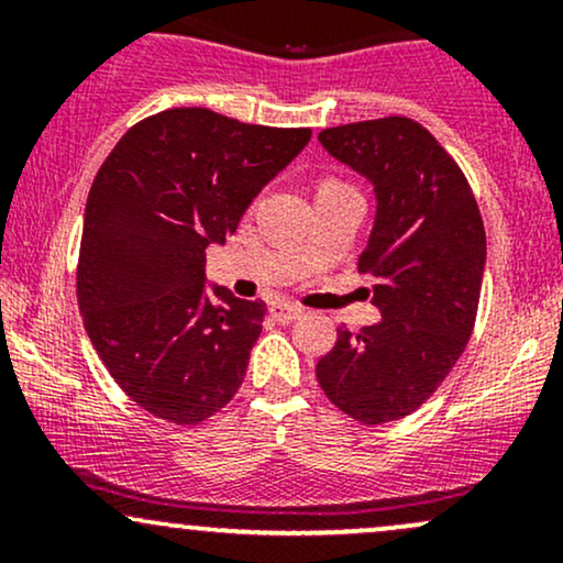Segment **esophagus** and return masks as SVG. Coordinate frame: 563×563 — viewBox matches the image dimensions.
Segmentation results:
<instances>
[{
	"label": "esophagus",
	"instance_id": "obj_1",
	"mask_svg": "<svg viewBox=\"0 0 563 563\" xmlns=\"http://www.w3.org/2000/svg\"><path fill=\"white\" fill-rule=\"evenodd\" d=\"M269 314H273V320H277V322H294L301 314V309L294 307V303L275 301V303H269Z\"/></svg>",
	"mask_w": 563,
	"mask_h": 563
}]
</instances>
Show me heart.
<instances>
[{"instance_id":"1","label":"heart","mask_w":563,"mask_h":563,"mask_svg":"<svg viewBox=\"0 0 563 563\" xmlns=\"http://www.w3.org/2000/svg\"><path fill=\"white\" fill-rule=\"evenodd\" d=\"M331 185H341V183H335V179H325V183H320V187H331ZM318 187V190H320Z\"/></svg>"}]
</instances>
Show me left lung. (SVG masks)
<instances>
[{"label": "left lung", "mask_w": 563, "mask_h": 563, "mask_svg": "<svg viewBox=\"0 0 563 563\" xmlns=\"http://www.w3.org/2000/svg\"><path fill=\"white\" fill-rule=\"evenodd\" d=\"M333 158L376 187L378 214L357 269L373 277L376 325L349 333L318 363L325 397L378 426L418 410L474 333L487 235L466 174L429 129L384 115L322 129Z\"/></svg>", "instance_id": "obj_1"}]
</instances>
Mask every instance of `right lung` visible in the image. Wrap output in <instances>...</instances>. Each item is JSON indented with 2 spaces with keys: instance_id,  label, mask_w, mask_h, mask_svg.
I'll list each match as a JSON object with an SVG mask.
<instances>
[{
  "instance_id": "right-lung-1",
  "label": "right lung",
  "mask_w": 563,
  "mask_h": 563,
  "mask_svg": "<svg viewBox=\"0 0 563 563\" xmlns=\"http://www.w3.org/2000/svg\"><path fill=\"white\" fill-rule=\"evenodd\" d=\"M312 129L243 124L209 108L147 115L102 161L84 211L76 296L89 341L132 402L177 426L241 389L264 301L203 294L206 249Z\"/></svg>"
}]
</instances>
